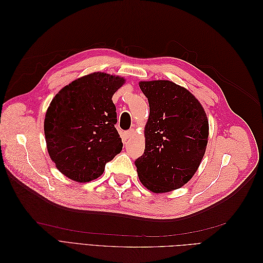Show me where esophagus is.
Instances as JSON below:
<instances>
[{"mask_svg":"<svg viewBox=\"0 0 263 263\" xmlns=\"http://www.w3.org/2000/svg\"><path fill=\"white\" fill-rule=\"evenodd\" d=\"M124 135H125V138H126V139H129L130 137L134 136V130H133V129L127 130V132H125Z\"/></svg>","mask_w":263,"mask_h":263,"instance_id":"esophagus-1","label":"esophagus"}]
</instances>
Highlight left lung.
Wrapping results in <instances>:
<instances>
[{"label": "left lung", "instance_id": "obj_1", "mask_svg": "<svg viewBox=\"0 0 263 263\" xmlns=\"http://www.w3.org/2000/svg\"><path fill=\"white\" fill-rule=\"evenodd\" d=\"M139 87L150 109L145 153L135 161L139 180L155 193L180 189L204 157L208 116L192 93L171 81H141Z\"/></svg>", "mask_w": 263, "mask_h": 263}]
</instances>
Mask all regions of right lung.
Returning <instances> with one entry per match:
<instances>
[{
  "label": "right lung",
  "instance_id": "1",
  "mask_svg": "<svg viewBox=\"0 0 263 263\" xmlns=\"http://www.w3.org/2000/svg\"><path fill=\"white\" fill-rule=\"evenodd\" d=\"M121 77L94 72L61 89L47 109L44 123L47 149L57 169L71 180L90 182L123 149L115 128L114 93Z\"/></svg>",
  "mask_w": 263,
  "mask_h": 263
}]
</instances>
